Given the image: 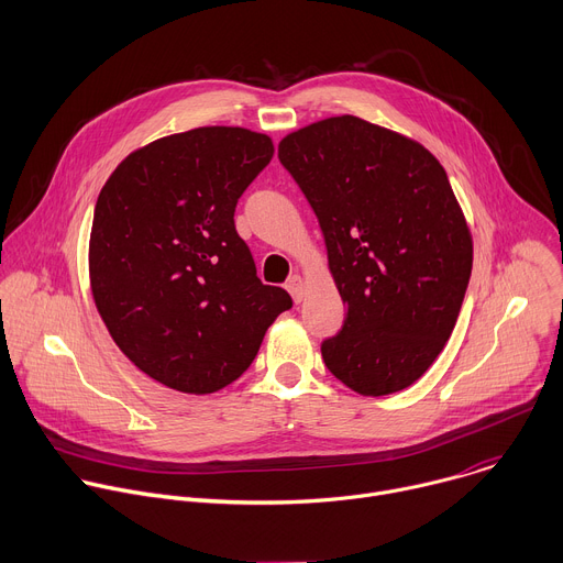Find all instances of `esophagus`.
Returning a JSON list of instances; mask_svg holds the SVG:
<instances>
[{
  "label": "esophagus",
  "instance_id": "esophagus-1",
  "mask_svg": "<svg viewBox=\"0 0 563 563\" xmlns=\"http://www.w3.org/2000/svg\"><path fill=\"white\" fill-rule=\"evenodd\" d=\"M285 289L291 294V298H294L296 302H300V300L305 298V280H302L298 274H294V276L287 280Z\"/></svg>",
  "mask_w": 563,
  "mask_h": 563
}]
</instances>
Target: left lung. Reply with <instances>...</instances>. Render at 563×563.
<instances>
[{
    "label": "left lung",
    "mask_w": 563,
    "mask_h": 563,
    "mask_svg": "<svg viewBox=\"0 0 563 563\" xmlns=\"http://www.w3.org/2000/svg\"><path fill=\"white\" fill-rule=\"evenodd\" d=\"M278 158L320 223L346 305L320 346L327 368L360 396L411 387L444 349L473 267L444 167L418 141L351 114L287 134Z\"/></svg>",
    "instance_id": "8db88e82"
}]
</instances>
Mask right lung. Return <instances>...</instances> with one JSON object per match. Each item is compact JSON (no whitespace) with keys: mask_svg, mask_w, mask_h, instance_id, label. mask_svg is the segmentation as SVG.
<instances>
[{"mask_svg":"<svg viewBox=\"0 0 563 563\" xmlns=\"http://www.w3.org/2000/svg\"><path fill=\"white\" fill-rule=\"evenodd\" d=\"M272 156L267 134L195 128L134 150L101 187L88 250L97 311L128 360L174 391L232 385L291 307L261 283L234 225Z\"/></svg>","mask_w":563,"mask_h":563,"instance_id":"1","label":"right lung"}]
</instances>
